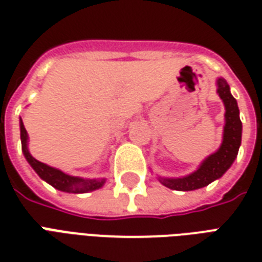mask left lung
<instances>
[{"mask_svg": "<svg viewBox=\"0 0 262 262\" xmlns=\"http://www.w3.org/2000/svg\"><path fill=\"white\" fill-rule=\"evenodd\" d=\"M216 93L225 104V127L223 139L216 151L210 154L194 171L184 177H161L158 181L169 189L194 190L207 187L215 180L221 179L229 170L238 156V150L242 139V123L239 119L237 100L230 92L229 83L225 78L216 79Z\"/></svg>", "mask_w": 262, "mask_h": 262, "instance_id": "left-lung-1", "label": "left lung"}]
</instances>
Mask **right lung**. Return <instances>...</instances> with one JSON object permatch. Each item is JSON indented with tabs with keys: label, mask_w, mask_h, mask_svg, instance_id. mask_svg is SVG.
<instances>
[{
	"label": "right lung",
	"mask_w": 262,
	"mask_h": 262,
	"mask_svg": "<svg viewBox=\"0 0 262 262\" xmlns=\"http://www.w3.org/2000/svg\"><path fill=\"white\" fill-rule=\"evenodd\" d=\"M20 138H21V150L25 160L32 166V169L37 173V176L46 183L52 185L58 190L68 192V193H86L92 190L100 189L105 184V179H82L63 173L56 167L46 165L40 161L35 160L28 150V133L24 127L21 118H20Z\"/></svg>",
	"instance_id": "right-lung-1"
}]
</instances>
